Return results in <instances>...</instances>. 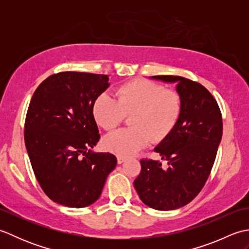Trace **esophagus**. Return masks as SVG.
Masks as SVG:
<instances>
[{"label": "esophagus", "mask_w": 249, "mask_h": 249, "mask_svg": "<svg viewBox=\"0 0 249 249\" xmlns=\"http://www.w3.org/2000/svg\"><path fill=\"white\" fill-rule=\"evenodd\" d=\"M116 160H118V163H123L125 160H126V158L125 157H123V156H118L116 157Z\"/></svg>", "instance_id": "34e87169"}]
</instances>
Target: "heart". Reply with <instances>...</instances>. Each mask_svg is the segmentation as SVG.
Listing matches in <instances>:
<instances>
[{"instance_id": "1", "label": "heart", "mask_w": 249, "mask_h": 249, "mask_svg": "<svg viewBox=\"0 0 249 249\" xmlns=\"http://www.w3.org/2000/svg\"><path fill=\"white\" fill-rule=\"evenodd\" d=\"M183 99L178 92L144 79L124 83L116 89V100L108 93L94 100L92 113L96 123L106 130L115 128L125 114H131L130 128H122L103 140L107 151L130 156L152 139L160 141L171 133L181 118Z\"/></svg>"}]
</instances>
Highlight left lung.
Instances as JSON below:
<instances>
[{
  "mask_svg": "<svg viewBox=\"0 0 249 249\" xmlns=\"http://www.w3.org/2000/svg\"><path fill=\"white\" fill-rule=\"evenodd\" d=\"M178 82L183 111L173 130L154 151L168 161L141 160L134 181L142 202L152 209L170 211L189 203L203 188L214 165L223 136V119L215 98L202 84L179 76H153Z\"/></svg>",
  "mask_w": 249,
  "mask_h": 249,
  "instance_id": "left-lung-1",
  "label": "left lung"
}]
</instances>
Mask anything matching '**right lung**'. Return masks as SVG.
Returning a JSON list of instances; mask_svg holds the SVG:
<instances>
[{"label": "right lung", "mask_w": 249, "mask_h": 249, "mask_svg": "<svg viewBox=\"0 0 249 249\" xmlns=\"http://www.w3.org/2000/svg\"><path fill=\"white\" fill-rule=\"evenodd\" d=\"M108 80L97 73H54L36 89L26 112L24 141L35 177L52 201L68 208L94 203L116 166L113 154L91 151L100 139L92 106Z\"/></svg>", "instance_id": "right-lung-1"}]
</instances>
